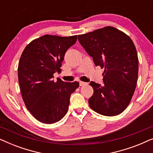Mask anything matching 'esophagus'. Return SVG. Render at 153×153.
Masks as SVG:
<instances>
[{
  "instance_id": "1",
  "label": "esophagus",
  "mask_w": 153,
  "mask_h": 153,
  "mask_svg": "<svg viewBox=\"0 0 153 153\" xmlns=\"http://www.w3.org/2000/svg\"><path fill=\"white\" fill-rule=\"evenodd\" d=\"M87 84H88V83H85V82H83V81H79V85H80V86H83V85H85Z\"/></svg>"
}]
</instances>
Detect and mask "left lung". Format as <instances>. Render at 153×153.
Segmentation results:
<instances>
[{"mask_svg":"<svg viewBox=\"0 0 153 153\" xmlns=\"http://www.w3.org/2000/svg\"><path fill=\"white\" fill-rule=\"evenodd\" d=\"M78 39L95 65L104 68L103 85L90 83L94 93L88 100L89 106L103 116L121 114L137 86L139 59L132 40L111 26L78 35Z\"/></svg>","mask_w":153,"mask_h":153,"instance_id":"obj_1","label":"left lung"}]
</instances>
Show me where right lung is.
Segmentation results:
<instances>
[{
    "instance_id": "right-lung-1",
    "label": "right lung",
    "mask_w": 153,
    "mask_h": 153,
    "mask_svg": "<svg viewBox=\"0 0 153 153\" xmlns=\"http://www.w3.org/2000/svg\"><path fill=\"white\" fill-rule=\"evenodd\" d=\"M76 39L77 35H43L29 43L21 56L18 79L23 100L30 114L42 123L52 124L61 120L68 112L71 94L79 86L77 81L53 80L67 50Z\"/></svg>"
}]
</instances>
